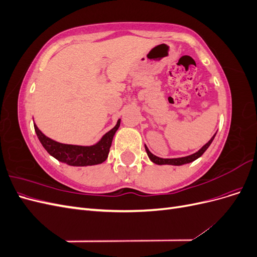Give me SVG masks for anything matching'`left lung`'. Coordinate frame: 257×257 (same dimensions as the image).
Wrapping results in <instances>:
<instances>
[{
    "mask_svg": "<svg viewBox=\"0 0 257 257\" xmlns=\"http://www.w3.org/2000/svg\"><path fill=\"white\" fill-rule=\"evenodd\" d=\"M214 136H215V134H214V135L212 136V138L210 139V141H209L203 148H201L200 150H198L196 153L191 154V155H189V157H184V158H178V159H161V158H158V157H155V155H153V154L149 151V149H148L147 147H145V148H146V151H147L148 157H149V159H150L153 163H155V164H158V165L167 164V165H177V166H178V165L188 164V163H191V162H193V161H195L196 159H198L199 157H201V155L204 154V152L208 149L209 146L211 145Z\"/></svg>",
    "mask_w": 257,
    "mask_h": 257,
    "instance_id": "left-lung-1",
    "label": "left lung"
}]
</instances>
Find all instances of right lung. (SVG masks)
Returning a JSON list of instances; mask_svg holds the SVG:
<instances>
[{
  "mask_svg": "<svg viewBox=\"0 0 257 257\" xmlns=\"http://www.w3.org/2000/svg\"><path fill=\"white\" fill-rule=\"evenodd\" d=\"M120 126V120H118L116 125L106 133L100 141L90 147L82 146H74V145H65L54 142L49 137L45 136L42 132L38 130L36 124H34V128L36 135L42 143L43 147L47 152L56 158L58 161L65 163L71 166H88V165H96L100 164L106 161L109 149L111 147L112 138L115 134L116 130Z\"/></svg>",
  "mask_w": 257,
  "mask_h": 257,
  "instance_id": "1",
  "label": "right lung"
}]
</instances>
